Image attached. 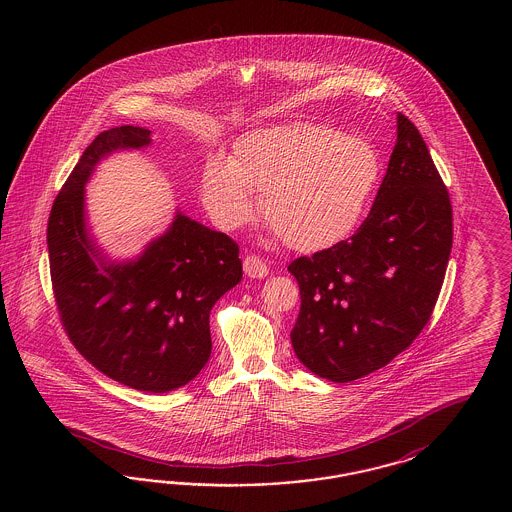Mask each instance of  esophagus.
<instances>
[{
  "instance_id": "obj_1",
  "label": "esophagus",
  "mask_w": 512,
  "mask_h": 512,
  "mask_svg": "<svg viewBox=\"0 0 512 512\" xmlns=\"http://www.w3.org/2000/svg\"><path fill=\"white\" fill-rule=\"evenodd\" d=\"M245 274L249 278H265L268 274L267 263L257 255H247L244 259Z\"/></svg>"
}]
</instances>
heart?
Wrapping results in <instances>:
<instances>
[{
    "label": "heart",
    "mask_w": 512,
    "mask_h": 512,
    "mask_svg": "<svg viewBox=\"0 0 512 512\" xmlns=\"http://www.w3.org/2000/svg\"><path fill=\"white\" fill-rule=\"evenodd\" d=\"M382 178L378 149L363 136L292 121L244 134L228 155L207 161L201 201L222 230H238L255 213L284 242L305 253L340 244L359 226Z\"/></svg>",
    "instance_id": "obj_1"
}]
</instances>
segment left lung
Masks as SVG:
<instances>
[{
	"instance_id": "1",
	"label": "left lung",
	"mask_w": 512,
	"mask_h": 512,
	"mask_svg": "<svg viewBox=\"0 0 512 512\" xmlns=\"http://www.w3.org/2000/svg\"><path fill=\"white\" fill-rule=\"evenodd\" d=\"M453 245L447 188L418 128L397 113V142L374 205L338 245L295 259L297 359L330 382L388 365L432 317Z\"/></svg>"
}]
</instances>
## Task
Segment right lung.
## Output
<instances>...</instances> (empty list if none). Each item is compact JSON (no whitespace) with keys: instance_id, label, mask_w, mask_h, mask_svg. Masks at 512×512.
<instances>
[{"instance_id":"obj_1","label":"right lung","mask_w":512,"mask_h":512,"mask_svg":"<svg viewBox=\"0 0 512 512\" xmlns=\"http://www.w3.org/2000/svg\"><path fill=\"white\" fill-rule=\"evenodd\" d=\"M149 144L147 128L126 124L86 147L49 213V270L59 317L80 355L128 388L167 393L207 365L211 309L244 272L232 238L180 211L136 259L103 255L88 230L84 186L107 155Z\"/></svg>"}]
</instances>
